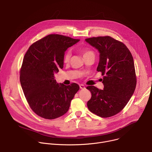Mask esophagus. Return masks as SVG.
<instances>
[{"mask_svg": "<svg viewBox=\"0 0 152 152\" xmlns=\"http://www.w3.org/2000/svg\"><path fill=\"white\" fill-rule=\"evenodd\" d=\"M79 86H80V89H84V88H85V86H84L83 84H80V85H79Z\"/></svg>", "mask_w": 152, "mask_h": 152, "instance_id": "obj_1", "label": "esophagus"}]
</instances>
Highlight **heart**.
<instances>
[{
  "label": "heart",
  "mask_w": 152,
  "mask_h": 152,
  "mask_svg": "<svg viewBox=\"0 0 152 152\" xmlns=\"http://www.w3.org/2000/svg\"><path fill=\"white\" fill-rule=\"evenodd\" d=\"M80 51L82 52L84 58L91 55V54H94L93 51H91L89 49H85V48L80 49ZM70 58H71V53L69 50H68L64 54V56H63L64 62V63H69L70 60Z\"/></svg>",
  "instance_id": "obj_1"
}]
</instances>
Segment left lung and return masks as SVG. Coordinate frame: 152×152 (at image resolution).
<instances>
[{
  "label": "left lung",
  "instance_id": "obj_1",
  "mask_svg": "<svg viewBox=\"0 0 152 152\" xmlns=\"http://www.w3.org/2000/svg\"><path fill=\"white\" fill-rule=\"evenodd\" d=\"M100 52L97 72L103 76V90L88 86L91 97L87 102L88 110L103 117L119 113L133 95L137 77L132 55L122 42L110 36L85 39Z\"/></svg>",
  "mask_w": 152,
  "mask_h": 152
}]
</instances>
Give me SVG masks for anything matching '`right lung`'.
<instances>
[{"mask_svg": "<svg viewBox=\"0 0 152 152\" xmlns=\"http://www.w3.org/2000/svg\"><path fill=\"white\" fill-rule=\"evenodd\" d=\"M79 41L50 34L34 42L25 53L20 81L30 107L38 116L52 120L68 111L79 86L58 84L54 75L63 68L65 52Z\"/></svg>", "mask_w": 152, "mask_h": 152, "instance_id": "right-lung-1", "label": "right lung"}]
</instances>
